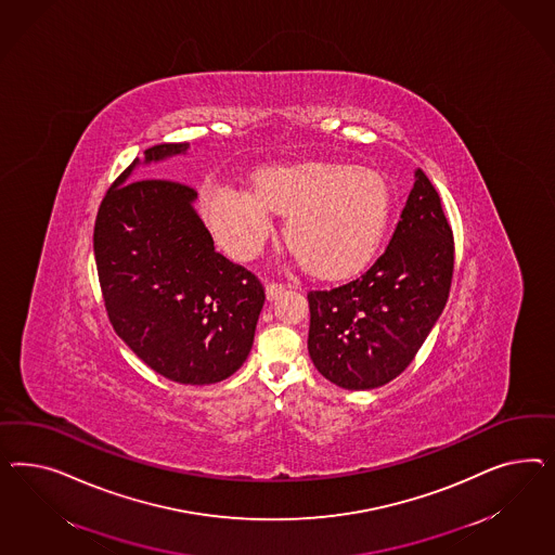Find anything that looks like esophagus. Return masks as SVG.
Returning <instances> with one entry per match:
<instances>
[{
	"instance_id": "obj_1",
	"label": "esophagus",
	"mask_w": 555,
	"mask_h": 555,
	"mask_svg": "<svg viewBox=\"0 0 555 555\" xmlns=\"http://www.w3.org/2000/svg\"><path fill=\"white\" fill-rule=\"evenodd\" d=\"M283 291H285V286L279 285V283H269V285H267V297H269V301H274Z\"/></svg>"
}]
</instances>
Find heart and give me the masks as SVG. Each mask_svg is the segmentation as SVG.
I'll return each instance as SVG.
<instances>
[{"label":"heart","mask_w":555,"mask_h":555,"mask_svg":"<svg viewBox=\"0 0 555 555\" xmlns=\"http://www.w3.org/2000/svg\"><path fill=\"white\" fill-rule=\"evenodd\" d=\"M207 218L237 258H253L272 234V214L286 218L285 242L323 279L362 269L378 248L390 214V189L378 172L344 163H302L258 175L256 193L219 189Z\"/></svg>","instance_id":"1"}]
</instances>
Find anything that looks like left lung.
I'll return each instance as SVG.
<instances>
[{"mask_svg": "<svg viewBox=\"0 0 555 555\" xmlns=\"http://www.w3.org/2000/svg\"><path fill=\"white\" fill-rule=\"evenodd\" d=\"M454 274V234L417 168L387 250L362 276L309 291V356L337 387L369 390L403 372L439 320Z\"/></svg>", "mask_w": 555, "mask_h": 555, "instance_id": "left-lung-1", "label": "left lung"}]
</instances>
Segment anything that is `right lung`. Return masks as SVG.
Listing matches in <instances>:
<instances>
[{
  "label": "right lung",
  "mask_w": 555,
  "mask_h": 555,
  "mask_svg": "<svg viewBox=\"0 0 555 555\" xmlns=\"http://www.w3.org/2000/svg\"><path fill=\"white\" fill-rule=\"evenodd\" d=\"M189 144L144 151V165ZM109 186L95 219L93 253L107 318L132 352L181 385H214L253 350L264 288L250 270L216 253L197 216V191L167 179L130 177Z\"/></svg>",
  "instance_id": "1"
}]
</instances>
